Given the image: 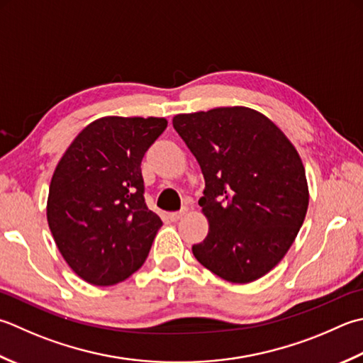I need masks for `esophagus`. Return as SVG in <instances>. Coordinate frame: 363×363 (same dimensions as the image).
Returning a JSON list of instances; mask_svg holds the SVG:
<instances>
[{
	"instance_id": "obj_1",
	"label": "esophagus",
	"mask_w": 363,
	"mask_h": 363,
	"mask_svg": "<svg viewBox=\"0 0 363 363\" xmlns=\"http://www.w3.org/2000/svg\"><path fill=\"white\" fill-rule=\"evenodd\" d=\"M184 214H186V209H182V211H179V212H169V214H168L169 222H177V220L182 218Z\"/></svg>"
}]
</instances>
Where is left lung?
I'll return each mask as SVG.
<instances>
[{
    "label": "left lung",
    "instance_id": "left-lung-1",
    "mask_svg": "<svg viewBox=\"0 0 363 363\" xmlns=\"http://www.w3.org/2000/svg\"><path fill=\"white\" fill-rule=\"evenodd\" d=\"M173 127L206 184L198 204L209 233L191 252L223 280H258L285 257L307 214L299 154L272 121L245 106L177 115Z\"/></svg>",
    "mask_w": 363,
    "mask_h": 363
}]
</instances>
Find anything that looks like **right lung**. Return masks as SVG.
Masks as SVG:
<instances>
[{"label":"right lung","instance_id":"obj_1","mask_svg":"<svg viewBox=\"0 0 363 363\" xmlns=\"http://www.w3.org/2000/svg\"><path fill=\"white\" fill-rule=\"evenodd\" d=\"M163 118L106 116L78 133L50 184L47 220L83 280L115 285L143 266L162 220L147 209L141 160Z\"/></svg>","mask_w":363,"mask_h":363}]
</instances>
